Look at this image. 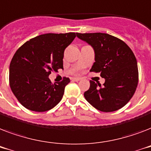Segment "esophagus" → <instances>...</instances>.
Listing matches in <instances>:
<instances>
[{
	"label": "esophagus",
	"instance_id": "34e87169",
	"mask_svg": "<svg viewBox=\"0 0 151 151\" xmlns=\"http://www.w3.org/2000/svg\"><path fill=\"white\" fill-rule=\"evenodd\" d=\"M72 80H73V81H81V78H72Z\"/></svg>",
	"mask_w": 151,
	"mask_h": 151
}]
</instances>
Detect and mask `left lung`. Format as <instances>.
Segmentation results:
<instances>
[{
    "mask_svg": "<svg viewBox=\"0 0 151 151\" xmlns=\"http://www.w3.org/2000/svg\"><path fill=\"white\" fill-rule=\"evenodd\" d=\"M95 51L91 72L100 73L105 78L103 86L90 81V88L84 96L96 109L113 112L125 106L133 96L139 81L136 56L121 39L107 34H77Z\"/></svg>",
    "mask_w": 151,
    "mask_h": 151,
    "instance_id": "1",
    "label": "left lung"
}]
</instances>
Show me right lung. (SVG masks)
Here are the masks:
<instances>
[{
	"instance_id": "1",
	"label": "right lung",
	"mask_w": 151,
	"mask_h": 151,
	"mask_svg": "<svg viewBox=\"0 0 151 151\" xmlns=\"http://www.w3.org/2000/svg\"><path fill=\"white\" fill-rule=\"evenodd\" d=\"M76 33L45 34L29 39L13 55L9 69V85L24 107L45 112L61 101L70 80L63 77L52 83L51 72L63 69L64 51L76 37Z\"/></svg>"
}]
</instances>
